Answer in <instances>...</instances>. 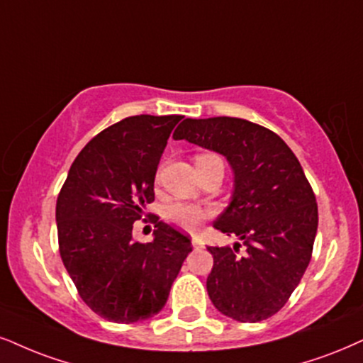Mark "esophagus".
I'll list each match as a JSON object with an SVG mask.
<instances>
[{
    "mask_svg": "<svg viewBox=\"0 0 363 363\" xmlns=\"http://www.w3.org/2000/svg\"><path fill=\"white\" fill-rule=\"evenodd\" d=\"M202 239H199V237L196 235H194L191 237V245H194V247H202Z\"/></svg>",
    "mask_w": 363,
    "mask_h": 363,
    "instance_id": "1",
    "label": "esophagus"
}]
</instances>
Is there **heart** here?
<instances>
[{"label": "heart", "mask_w": 363, "mask_h": 363, "mask_svg": "<svg viewBox=\"0 0 363 363\" xmlns=\"http://www.w3.org/2000/svg\"><path fill=\"white\" fill-rule=\"evenodd\" d=\"M203 156L208 155H199L196 158H203ZM208 217V210L186 202H177L164 210V220L185 230H196Z\"/></svg>", "instance_id": "obj_1"}]
</instances>
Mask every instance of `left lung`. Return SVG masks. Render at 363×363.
<instances>
[{
	"instance_id": "obj_1",
	"label": "left lung",
	"mask_w": 363,
	"mask_h": 363,
	"mask_svg": "<svg viewBox=\"0 0 363 363\" xmlns=\"http://www.w3.org/2000/svg\"><path fill=\"white\" fill-rule=\"evenodd\" d=\"M173 138L217 151L234 169L232 200L213 227L239 237L245 250L237 254L239 242L207 247L213 306L242 323L267 320L301 281L318 229V205L301 164L276 133L239 118H189Z\"/></svg>"
}]
</instances>
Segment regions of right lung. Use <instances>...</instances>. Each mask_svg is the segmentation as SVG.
Returning a JSON list of instances; mask_svg holds the SVG:
<instances>
[{
  "instance_id": "add662e5",
  "label": "right lung",
  "mask_w": 363,
  "mask_h": 363,
  "mask_svg": "<svg viewBox=\"0 0 363 363\" xmlns=\"http://www.w3.org/2000/svg\"><path fill=\"white\" fill-rule=\"evenodd\" d=\"M182 116H131L84 146L57 199L58 250L80 298L116 323L155 316L191 252L189 235L145 212L155 174ZM151 216L153 243L132 240V223Z\"/></svg>"
}]
</instances>
